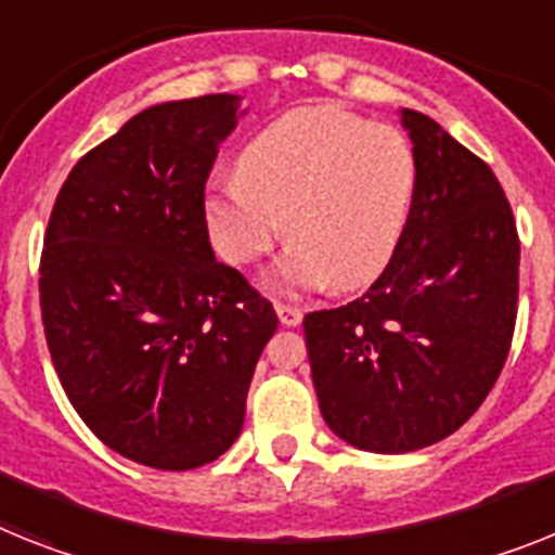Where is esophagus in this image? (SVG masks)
<instances>
[{"label": "esophagus", "instance_id": "1", "mask_svg": "<svg viewBox=\"0 0 555 555\" xmlns=\"http://www.w3.org/2000/svg\"><path fill=\"white\" fill-rule=\"evenodd\" d=\"M273 310H276L279 321H282V327H299L301 324V310L299 307H293V305H282V301H276L273 305Z\"/></svg>", "mask_w": 555, "mask_h": 555}]
</instances>
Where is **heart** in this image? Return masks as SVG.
<instances>
[{
  "label": "heart",
  "instance_id": "obj_1",
  "mask_svg": "<svg viewBox=\"0 0 555 555\" xmlns=\"http://www.w3.org/2000/svg\"><path fill=\"white\" fill-rule=\"evenodd\" d=\"M417 194L412 143L389 124L333 104L299 106L240 149L236 177L208 185L203 220L228 264H254L282 234L264 273L276 291L372 285L392 264Z\"/></svg>",
  "mask_w": 555,
  "mask_h": 555
}]
</instances>
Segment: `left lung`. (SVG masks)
Instances as JSON below:
<instances>
[{
    "instance_id": "1",
    "label": "left lung",
    "mask_w": 555,
    "mask_h": 555,
    "mask_svg": "<svg viewBox=\"0 0 555 555\" xmlns=\"http://www.w3.org/2000/svg\"><path fill=\"white\" fill-rule=\"evenodd\" d=\"M417 194L392 264L335 310L305 315L321 417L344 443L406 454L454 435L505 366L519 236L500 180L423 112L400 109Z\"/></svg>"
}]
</instances>
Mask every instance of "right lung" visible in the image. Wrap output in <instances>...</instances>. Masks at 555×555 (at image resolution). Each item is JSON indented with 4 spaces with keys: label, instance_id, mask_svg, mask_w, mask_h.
I'll list each match as a JSON object with an SVG mask.
<instances>
[{
    "label": "right lung",
    "instance_id": "right-lung-1",
    "mask_svg": "<svg viewBox=\"0 0 555 555\" xmlns=\"http://www.w3.org/2000/svg\"><path fill=\"white\" fill-rule=\"evenodd\" d=\"M240 95L166 101L73 166L41 250V321L69 403L120 457L189 472L242 431L279 321L217 262L203 191Z\"/></svg>",
    "mask_w": 555,
    "mask_h": 555
}]
</instances>
